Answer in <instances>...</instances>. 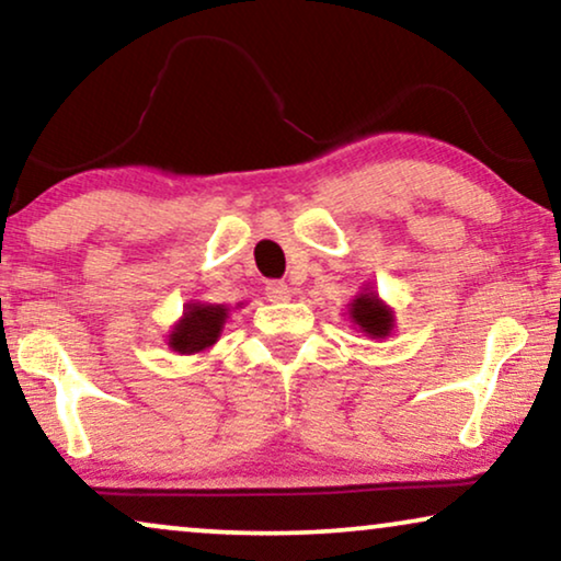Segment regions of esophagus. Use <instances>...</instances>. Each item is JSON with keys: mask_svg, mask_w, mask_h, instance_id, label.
<instances>
[{"mask_svg": "<svg viewBox=\"0 0 561 561\" xmlns=\"http://www.w3.org/2000/svg\"><path fill=\"white\" fill-rule=\"evenodd\" d=\"M264 295H266L272 302H285V300H289V297H293V289H289L287 282L272 279V282H266Z\"/></svg>", "mask_w": 561, "mask_h": 561, "instance_id": "34e87169", "label": "esophagus"}]
</instances>
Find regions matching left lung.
<instances>
[{
    "instance_id": "8db88e82",
    "label": "left lung",
    "mask_w": 561,
    "mask_h": 561,
    "mask_svg": "<svg viewBox=\"0 0 561 561\" xmlns=\"http://www.w3.org/2000/svg\"><path fill=\"white\" fill-rule=\"evenodd\" d=\"M346 308L351 323L364 335H369V339H387V335H392L394 310L377 295V289L371 285H364L358 289Z\"/></svg>"
}]
</instances>
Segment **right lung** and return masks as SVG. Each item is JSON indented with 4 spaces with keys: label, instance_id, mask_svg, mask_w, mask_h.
<instances>
[{
    "label": "right lung",
    "instance_id": "right-lung-1",
    "mask_svg": "<svg viewBox=\"0 0 561 561\" xmlns=\"http://www.w3.org/2000/svg\"><path fill=\"white\" fill-rule=\"evenodd\" d=\"M228 316L230 310L226 305L190 300L184 305L182 318L171 325L167 346L182 356L203 354V351L213 348L218 343L222 328L228 323Z\"/></svg>",
    "mask_w": 561,
    "mask_h": 561
}]
</instances>
